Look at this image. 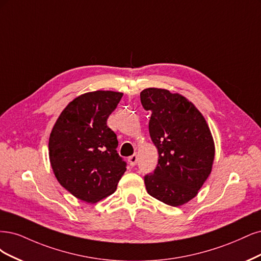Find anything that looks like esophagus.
<instances>
[{
	"mask_svg": "<svg viewBox=\"0 0 261 261\" xmlns=\"http://www.w3.org/2000/svg\"><path fill=\"white\" fill-rule=\"evenodd\" d=\"M128 161H129V163H130L131 166H136L137 163H138V156H137L136 154H133L132 156L129 157Z\"/></svg>",
	"mask_w": 261,
	"mask_h": 261,
	"instance_id": "esophagus-1",
	"label": "esophagus"
}]
</instances>
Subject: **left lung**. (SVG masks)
<instances>
[{
    "mask_svg": "<svg viewBox=\"0 0 261 261\" xmlns=\"http://www.w3.org/2000/svg\"><path fill=\"white\" fill-rule=\"evenodd\" d=\"M140 96L152 112L148 130L159 155L154 172L144 176L146 191L167 205L181 206L197 195L212 172V132L194 104L179 93L148 88Z\"/></svg>",
    "mask_w": 261,
    "mask_h": 261,
    "instance_id": "8db88e82",
    "label": "left lung"
}]
</instances>
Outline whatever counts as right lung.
I'll return each mask as SVG.
<instances>
[{"mask_svg": "<svg viewBox=\"0 0 261 261\" xmlns=\"http://www.w3.org/2000/svg\"><path fill=\"white\" fill-rule=\"evenodd\" d=\"M122 93L94 91L66 106L49 134L48 156L57 181L86 203L113 194L127 164L117 153L118 140L107 118Z\"/></svg>", "mask_w": 261, "mask_h": 261, "instance_id": "1", "label": "right lung"}]
</instances>
